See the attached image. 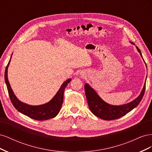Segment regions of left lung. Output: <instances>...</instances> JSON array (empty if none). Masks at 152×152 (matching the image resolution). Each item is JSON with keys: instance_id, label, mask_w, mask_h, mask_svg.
I'll return each instance as SVG.
<instances>
[{"instance_id": "1", "label": "left lung", "mask_w": 152, "mask_h": 152, "mask_svg": "<svg viewBox=\"0 0 152 152\" xmlns=\"http://www.w3.org/2000/svg\"><path fill=\"white\" fill-rule=\"evenodd\" d=\"M131 43L134 44L132 42ZM136 48L141 56L142 58L141 50L137 47H136ZM145 88L146 84H144L143 88L140 96L132 102L123 105L115 106L104 102L88 84H86L84 86L86 98L91 112L96 116L105 121L115 120V119L121 118L136 108L140 104L143 97Z\"/></svg>"}]
</instances>
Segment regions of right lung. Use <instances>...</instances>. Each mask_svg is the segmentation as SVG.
Listing matches in <instances>:
<instances>
[{"mask_svg": "<svg viewBox=\"0 0 152 152\" xmlns=\"http://www.w3.org/2000/svg\"><path fill=\"white\" fill-rule=\"evenodd\" d=\"M10 61L11 59L6 68L4 77H5V82L7 86L9 96H10L11 103L15 108L21 113L36 121H45L56 117L60 111L63 102L64 91L72 79H69L64 82L56 95L48 103L38 106L27 104L22 103L16 98L11 89L10 82H9L7 78V68L9 65H10Z\"/></svg>", "mask_w": 152, "mask_h": 152, "instance_id": "add662e5", "label": "right lung"}]
</instances>
